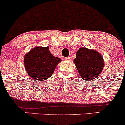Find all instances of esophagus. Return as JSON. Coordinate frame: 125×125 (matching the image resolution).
I'll return each instance as SVG.
<instances>
[{
    "instance_id": "esophagus-1",
    "label": "esophagus",
    "mask_w": 125,
    "mask_h": 125,
    "mask_svg": "<svg viewBox=\"0 0 125 125\" xmlns=\"http://www.w3.org/2000/svg\"><path fill=\"white\" fill-rule=\"evenodd\" d=\"M65 61H70V57H65L64 59Z\"/></svg>"
}]
</instances>
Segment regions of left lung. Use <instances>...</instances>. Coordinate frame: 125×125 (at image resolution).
Here are the masks:
<instances>
[{"label":"left lung","instance_id":"obj_1","mask_svg":"<svg viewBox=\"0 0 125 125\" xmlns=\"http://www.w3.org/2000/svg\"><path fill=\"white\" fill-rule=\"evenodd\" d=\"M78 73L85 81L94 79L102 73L104 67L102 56L98 51L81 47L76 52V57L73 61Z\"/></svg>","mask_w":125,"mask_h":125}]
</instances>
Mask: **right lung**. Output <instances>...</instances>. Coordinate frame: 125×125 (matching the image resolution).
Here are the masks:
<instances>
[{"label":"right lung","mask_w":125,"mask_h":125,"mask_svg":"<svg viewBox=\"0 0 125 125\" xmlns=\"http://www.w3.org/2000/svg\"><path fill=\"white\" fill-rule=\"evenodd\" d=\"M60 58L50 52L49 47L37 46L32 49L24 56V69L31 78L38 81H44L53 74Z\"/></svg>","instance_id":"right-lung-1"}]
</instances>
